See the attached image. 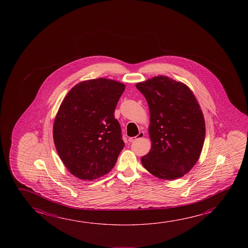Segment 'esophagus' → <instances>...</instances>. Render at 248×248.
Wrapping results in <instances>:
<instances>
[{
	"label": "esophagus",
	"instance_id": "esophagus-1",
	"mask_svg": "<svg viewBox=\"0 0 248 248\" xmlns=\"http://www.w3.org/2000/svg\"><path fill=\"white\" fill-rule=\"evenodd\" d=\"M143 136H144V133H143L142 131H140V132H139V134H138V136L133 137V138H129V141H130V142H135V141H137L138 139H140V138H143Z\"/></svg>",
	"mask_w": 248,
	"mask_h": 248
}]
</instances>
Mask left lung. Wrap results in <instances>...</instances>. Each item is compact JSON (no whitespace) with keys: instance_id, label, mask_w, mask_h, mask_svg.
I'll list each match as a JSON object with an SVG mask.
<instances>
[{"instance_id":"obj_1","label":"left lung","mask_w":248,"mask_h":248,"mask_svg":"<svg viewBox=\"0 0 248 248\" xmlns=\"http://www.w3.org/2000/svg\"><path fill=\"white\" fill-rule=\"evenodd\" d=\"M146 98L151 149L141 158L150 174L163 180L180 178L195 166L205 140V120L188 86L166 76L136 85Z\"/></svg>"}]
</instances>
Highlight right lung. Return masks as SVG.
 Masks as SVG:
<instances>
[{
    "instance_id": "right-lung-1",
    "label": "right lung",
    "mask_w": 248,
    "mask_h": 248,
    "mask_svg": "<svg viewBox=\"0 0 248 248\" xmlns=\"http://www.w3.org/2000/svg\"><path fill=\"white\" fill-rule=\"evenodd\" d=\"M125 85L98 78L70 90L53 123L58 154L72 175L93 181L109 173L124 147L114 111Z\"/></svg>"
}]
</instances>
